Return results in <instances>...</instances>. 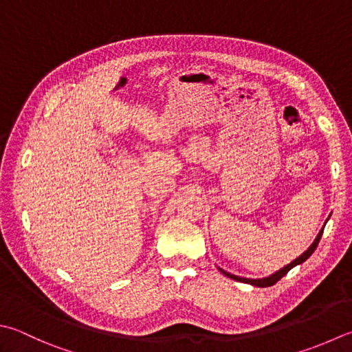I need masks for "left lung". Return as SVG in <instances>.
I'll use <instances>...</instances> for the list:
<instances>
[{
	"mask_svg": "<svg viewBox=\"0 0 352 352\" xmlns=\"http://www.w3.org/2000/svg\"><path fill=\"white\" fill-rule=\"evenodd\" d=\"M322 234H323V230L320 231L319 233V236L316 237V241H314V243L311 245V247L305 251V253L302 254V256H299L296 258V261H293L291 262L289 265H287V267L285 268H282V270H279L277 271V273H274L273 276H270V277H265V279H243V277H237V276H234V274H230V273H227V271H222V273L227 276V277H230V279H233V280H237V282H243V283H250V285H254V287H262V288H265V287H271V285H274V283H277L279 282L282 277L288 273V271L291 270V268H294L296 265H299V263H302V262H305L307 261V258L314 253V250L317 248V245H319V242H320V237H322Z\"/></svg>",
	"mask_w": 352,
	"mask_h": 352,
	"instance_id": "obj_1",
	"label": "left lung"
}]
</instances>
